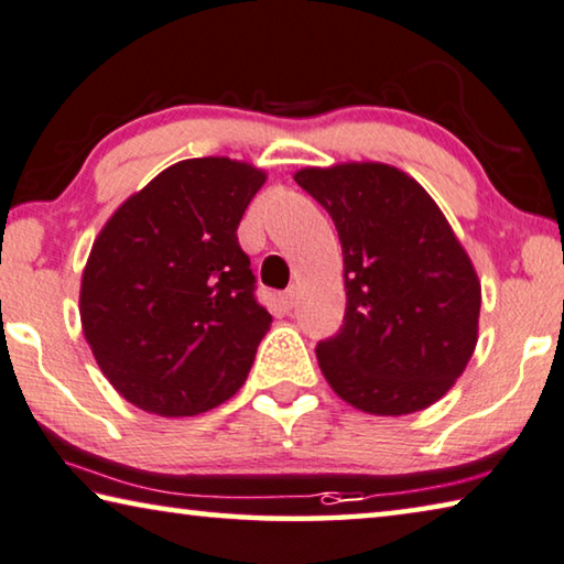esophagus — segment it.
<instances>
[{"mask_svg":"<svg viewBox=\"0 0 564 564\" xmlns=\"http://www.w3.org/2000/svg\"><path fill=\"white\" fill-rule=\"evenodd\" d=\"M296 299H299L296 289H289V291H283V293H281V306H283L285 311H291L293 306H296Z\"/></svg>","mask_w":564,"mask_h":564,"instance_id":"esophagus-1","label":"esophagus"}]
</instances>
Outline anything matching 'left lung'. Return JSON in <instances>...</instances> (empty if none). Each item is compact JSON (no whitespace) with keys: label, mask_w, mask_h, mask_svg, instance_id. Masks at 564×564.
Listing matches in <instances>:
<instances>
[{"label":"left lung","mask_w":564,"mask_h":564,"mask_svg":"<svg viewBox=\"0 0 564 564\" xmlns=\"http://www.w3.org/2000/svg\"><path fill=\"white\" fill-rule=\"evenodd\" d=\"M344 250L346 316L316 346L328 387L377 416L414 414L462 377L479 336L481 283L449 220L404 170L303 167Z\"/></svg>","instance_id":"obj_1"}]
</instances>
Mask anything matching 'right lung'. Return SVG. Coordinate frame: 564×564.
Listing matches in <instances>:
<instances>
[{"mask_svg":"<svg viewBox=\"0 0 564 564\" xmlns=\"http://www.w3.org/2000/svg\"><path fill=\"white\" fill-rule=\"evenodd\" d=\"M263 183V170L240 160H181L95 238L79 318L97 366L130 404L195 416L246 383L273 318L253 296L236 230Z\"/></svg>","mask_w":564,"mask_h":564,"instance_id":"obj_1","label":"right lung"}]
</instances>
